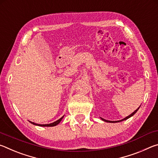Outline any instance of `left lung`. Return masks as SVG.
Returning a JSON list of instances; mask_svg holds the SVG:
<instances>
[{"label":"left lung","mask_w":158,"mask_h":158,"mask_svg":"<svg viewBox=\"0 0 158 158\" xmlns=\"http://www.w3.org/2000/svg\"><path fill=\"white\" fill-rule=\"evenodd\" d=\"M140 107V106H139ZM139 107L137 109H136V110L134 111V112H132V114H131L130 115H129V116H127V117H125V118H124L123 119H122V120H120V121H108V120H105V119H104V118H101L100 117V118L103 121H105V122H106V123H118V122H121V121H125V120H127V119H128L129 118H130V117H132V116H134V115H135L136 113H137V111H138V109H139Z\"/></svg>","instance_id":"obj_1"}]
</instances>
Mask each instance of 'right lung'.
<instances>
[{
	"label": "right lung",
	"mask_w": 158,
	"mask_h": 158,
	"mask_svg": "<svg viewBox=\"0 0 158 158\" xmlns=\"http://www.w3.org/2000/svg\"><path fill=\"white\" fill-rule=\"evenodd\" d=\"M63 117H64V116L61 117L60 118H59L58 120H57L56 121L53 122V123H49V124H43V125H41V124L35 123H33V122H31V121H29V122H30L31 123L35 125H38V126H42V127H53V126H56V125H57L58 123H59L61 121V120L63 119Z\"/></svg>",
	"instance_id": "obj_1"
}]
</instances>
